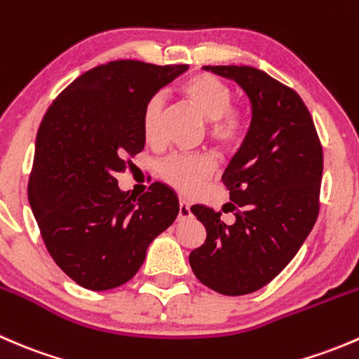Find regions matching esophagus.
Wrapping results in <instances>:
<instances>
[{
	"label": "esophagus",
	"mask_w": 359,
	"mask_h": 359,
	"mask_svg": "<svg viewBox=\"0 0 359 359\" xmlns=\"http://www.w3.org/2000/svg\"><path fill=\"white\" fill-rule=\"evenodd\" d=\"M191 215H193V213H191L189 203H187L186 200H180V203H179V217H177V220H186V219H189Z\"/></svg>",
	"instance_id": "esophagus-1"
}]
</instances>
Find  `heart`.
<instances>
[{
  "label": "heart",
  "mask_w": 359,
  "mask_h": 359,
  "mask_svg": "<svg viewBox=\"0 0 359 359\" xmlns=\"http://www.w3.org/2000/svg\"><path fill=\"white\" fill-rule=\"evenodd\" d=\"M182 95L208 119V137L220 146H233L240 140L245 128V118L238 107L231 106L233 92L222 79L212 74H194L180 86ZM165 100L153 95L142 111V132L149 142L159 137ZM159 175L180 193H194L215 172V161L206 154H172L159 163Z\"/></svg>",
  "instance_id": "obj_1"
}]
</instances>
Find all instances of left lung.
<instances>
[{
    "mask_svg": "<svg viewBox=\"0 0 359 359\" xmlns=\"http://www.w3.org/2000/svg\"><path fill=\"white\" fill-rule=\"evenodd\" d=\"M203 69L241 86L252 119L222 175L234 222L205 205L191 206L206 240L189 253V264L205 287L247 295L273 281L309 236L320 212L323 149L295 90L255 67Z\"/></svg>",
    "mask_w": 359,
    "mask_h": 359,
    "instance_id": "8db88e82",
    "label": "left lung"
}]
</instances>
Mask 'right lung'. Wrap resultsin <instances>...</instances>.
<instances>
[{
    "label": "right lung",
    "instance_id": "1",
    "mask_svg": "<svg viewBox=\"0 0 359 359\" xmlns=\"http://www.w3.org/2000/svg\"><path fill=\"white\" fill-rule=\"evenodd\" d=\"M187 69L102 64L76 78L43 116L29 205L52 259L79 287L102 292L132 280L151 241L179 213L172 187L154 182L133 198L116 173L144 149L147 100Z\"/></svg>",
    "mask_w": 359,
    "mask_h": 359
}]
</instances>
